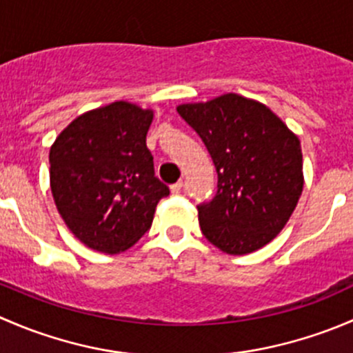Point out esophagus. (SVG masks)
<instances>
[{"label":"esophagus","instance_id":"1","mask_svg":"<svg viewBox=\"0 0 353 353\" xmlns=\"http://www.w3.org/2000/svg\"><path fill=\"white\" fill-rule=\"evenodd\" d=\"M181 190H183V181H177L176 184H172V186H170V193L172 194L181 193Z\"/></svg>","mask_w":353,"mask_h":353}]
</instances>
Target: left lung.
<instances>
[{"instance_id": "obj_1", "label": "left lung", "mask_w": 353, "mask_h": 353, "mask_svg": "<svg viewBox=\"0 0 353 353\" xmlns=\"http://www.w3.org/2000/svg\"><path fill=\"white\" fill-rule=\"evenodd\" d=\"M201 137L219 174V191L198 206L201 232L220 251L249 254L272 243L304 188L297 134L268 105L239 94L177 105Z\"/></svg>"}]
</instances>
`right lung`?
<instances>
[{
	"label": "right lung",
	"mask_w": 353,
	"mask_h": 353,
	"mask_svg": "<svg viewBox=\"0 0 353 353\" xmlns=\"http://www.w3.org/2000/svg\"><path fill=\"white\" fill-rule=\"evenodd\" d=\"M154 109L110 102L74 117L49 150V183L56 208L87 248L119 254L154 222L169 194L154 172L147 133Z\"/></svg>",
	"instance_id": "add662e5"
}]
</instances>
